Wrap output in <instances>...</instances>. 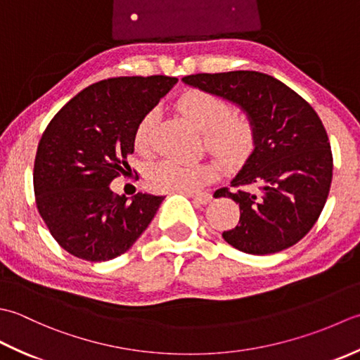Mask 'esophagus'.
<instances>
[{"instance_id": "34e87169", "label": "esophagus", "mask_w": 360, "mask_h": 360, "mask_svg": "<svg viewBox=\"0 0 360 360\" xmlns=\"http://www.w3.org/2000/svg\"><path fill=\"white\" fill-rule=\"evenodd\" d=\"M189 197H193L194 199V202H197V203H200V205H207V203H210L211 202V199H212V195L211 194H208V193H199V194H188Z\"/></svg>"}]
</instances>
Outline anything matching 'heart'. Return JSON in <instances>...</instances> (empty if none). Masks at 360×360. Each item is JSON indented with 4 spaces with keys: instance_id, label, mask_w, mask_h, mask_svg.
<instances>
[{
    "instance_id": "b5f03b06",
    "label": "heart",
    "mask_w": 360,
    "mask_h": 360,
    "mask_svg": "<svg viewBox=\"0 0 360 360\" xmlns=\"http://www.w3.org/2000/svg\"><path fill=\"white\" fill-rule=\"evenodd\" d=\"M177 110L189 124L203 134V143L212 155L224 163H236L252 149L255 129L244 113L234 112L224 98L203 90H193L177 101ZM157 122V113H146L138 122L134 143L138 152H148ZM210 163L181 165L161 161L148 171V185L160 193H193L214 179Z\"/></svg>"
}]
</instances>
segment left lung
I'll list each match as a JSON object with an SVG mask.
<instances>
[{"label": "left lung", "mask_w": 360, "mask_h": 360, "mask_svg": "<svg viewBox=\"0 0 360 360\" xmlns=\"http://www.w3.org/2000/svg\"><path fill=\"white\" fill-rule=\"evenodd\" d=\"M181 80L236 104L255 129V149L231 180L236 189L214 193L230 197L240 210L239 225L222 238L250 255L297 244L317 222L333 180L331 146L319 115L300 94L264 72H202Z\"/></svg>", "instance_id": "1"}]
</instances>
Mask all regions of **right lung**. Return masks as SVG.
<instances>
[{
	"label": "right lung",
	"mask_w": 360,
	"mask_h": 360,
	"mask_svg": "<svg viewBox=\"0 0 360 360\" xmlns=\"http://www.w3.org/2000/svg\"><path fill=\"white\" fill-rule=\"evenodd\" d=\"M179 79L101 80L67 102L43 131L34 163L40 216L63 250L101 262L126 253L157 214L163 195L110 189L129 169L138 122Z\"/></svg>",
	"instance_id": "obj_1"
}]
</instances>
